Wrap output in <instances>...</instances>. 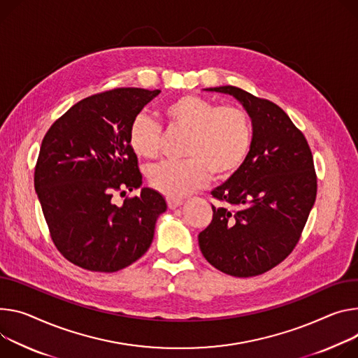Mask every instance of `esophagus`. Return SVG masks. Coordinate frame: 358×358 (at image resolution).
<instances>
[{
    "label": "esophagus",
    "instance_id": "obj_1",
    "mask_svg": "<svg viewBox=\"0 0 358 358\" xmlns=\"http://www.w3.org/2000/svg\"><path fill=\"white\" fill-rule=\"evenodd\" d=\"M182 204V200L181 199H173V197H167V206L169 208L174 210L177 207H180Z\"/></svg>",
    "mask_w": 358,
    "mask_h": 358
}]
</instances>
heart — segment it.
I'll use <instances>...</instances> for the list:
<instances>
[{
	"label": "heart",
	"mask_w": 358,
	"mask_h": 358,
	"mask_svg": "<svg viewBox=\"0 0 358 358\" xmlns=\"http://www.w3.org/2000/svg\"><path fill=\"white\" fill-rule=\"evenodd\" d=\"M169 128L187 133L180 161H161L148 170L150 185L167 197L180 199L203 187L213 173L217 178L234 174L252 147V122L240 106H218L197 94H184L161 111ZM128 144L143 158L159 152L161 128L148 115H137L128 128Z\"/></svg>",
	"instance_id": "1"
}]
</instances>
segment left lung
I'll return each mask as SVG.
<instances>
[{
    "label": "left lung",
    "mask_w": 358,
    "mask_h": 358,
    "mask_svg": "<svg viewBox=\"0 0 358 358\" xmlns=\"http://www.w3.org/2000/svg\"><path fill=\"white\" fill-rule=\"evenodd\" d=\"M234 95L252 120V147L244 164L211 191L220 204L199 234L207 262L234 277L278 266L300 241L317 196L307 138L285 111L238 87L207 88Z\"/></svg>",
    "instance_id": "left-lung-1"
}]
</instances>
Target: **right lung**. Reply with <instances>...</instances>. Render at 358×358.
I'll list each match as a JSON object with an SVG mask.
<instances>
[{
	"instance_id": "1",
	"label": "right lung",
	"mask_w": 358,
	"mask_h": 358,
	"mask_svg": "<svg viewBox=\"0 0 358 358\" xmlns=\"http://www.w3.org/2000/svg\"><path fill=\"white\" fill-rule=\"evenodd\" d=\"M159 90L114 88L87 96L45 133L34 187L57 250L70 263L96 273L120 271L150 248L159 192L115 204V194L138 188L143 176L128 144V128Z\"/></svg>"
}]
</instances>
